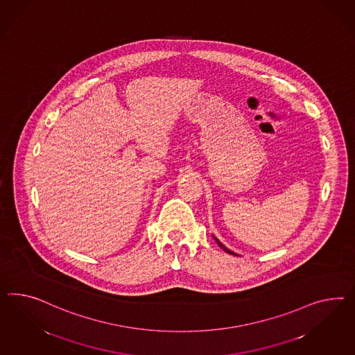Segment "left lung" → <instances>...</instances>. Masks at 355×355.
Returning a JSON list of instances; mask_svg holds the SVG:
<instances>
[{
    "label": "left lung",
    "mask_w": 355,
    "mask_h": 355,
    "mask_svg": "<svg viewBox=\"0 0 355 355\" xmlns=\"http://www.w3.org/2000/svg\"><path fill=\"white\" fill-rule=\"evenodd\" d=\"M211 236H213V239H214V240H216V241H217V244H218V245H220V248H222V250H225V252H226V253H229V254H232V256H239V254H236V253H235V252H232V250H229V248H226V247H225V245H223V244H222V243H220V240L217 239V238H216V236H214V235H211Z\"/></svg>",
    "instance_id": "obj_1"
}]
</instances>
